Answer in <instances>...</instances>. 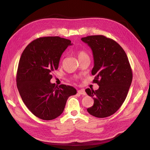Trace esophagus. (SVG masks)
<instances>
[{"label": "esophagus", "mask_w": 150, "mask_h": 150, "mask_svg": "<svg viewBox=\"0 0 150 150\" xmlns=\"http://www.w3.org/2000/svg\"><path fill=\"white\" fill-rule=\"evenodd\" d=\"M78 93L79 94L86 95V92H85V91H84V89H83L78 90Z\"/></svg>", "instance_id": "esophagus-1"}]
</instances>
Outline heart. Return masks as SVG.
<instances>
[{
    "mask_svg": "<svg viewBox=\"0 0 150 150\" xmlns=\"http://www.w3.org/2000/svg\"><path fill=\"white\" fill-rule=\"evenodd\" d=\"M77 56H78L79 60L84 57L88 56L87 52H86L85 51H84V50H79L78 51H77Z\"/></svg>",
    "mask_w": 150,
    "mask_h": 150,
    "instance_id": "1",
    "label": "heart"
}]
</instances>
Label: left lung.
<instances>
[{"label":"left lung","instance_id":"obj_1","mask_svg":"<svg viewBox=\"0 0 150 150\" xmlns=\"http://www.w3.org/2000/svg\"><path fill=\"white\" fill-rule=\"evenodd\" d=\"M81 40L92 49L94 65L91 74L96 75L93 82L99 86L98 90H85L94 99L93 106L87 111L100 118L110 116L124 103L132 82L128 58L118 43L104 35H89Z\"/></svg>","mask_w":150,"mask_h":150}]
</instances>
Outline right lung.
I'll use <instances>...</instances> for the list:
<instances>
[{
    "label": "right lung",
    "mask_w": 150,
    "mask_h": 150,
    "mask_svg": "<svg viewBox=\"0 0 150 150\" xmlns=\"http://www.w3.org/2000/svg\"><path fill=\"white\" fill-rule=\"evenodd\" d=\"M58 36L34 40L22 52L16 83L21 98L29 111L39 118L52 120L64 110L68 98L76 94L71 86L52 84V72L57 69L62 52L71 44Z\"/></svg>",
    "instance_id": "right-lung-1"
}]
</instances>
